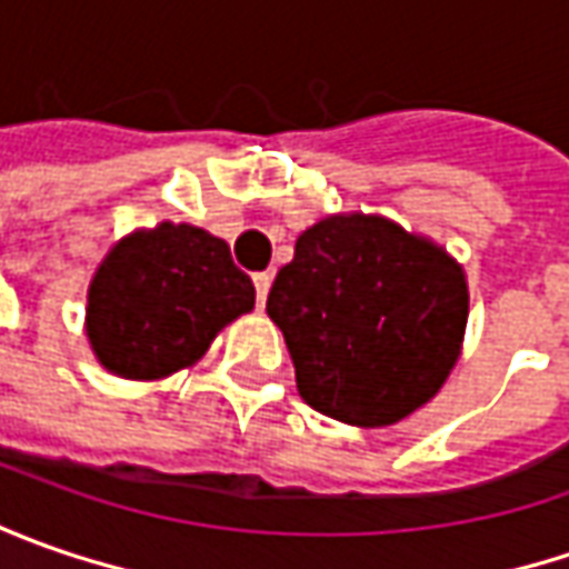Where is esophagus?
Segmentation results:
<instances>
[{
    "instance_id": "1",
    "label": "esophagus",
    "mask_w": 569,
    "mask_h": 569,
    "mask_svg": "<svg viewBox=\"0 0 569 569\" xmlns=\"http://www.w3.org/2000/svg\"><path fill=\"white\" fill-rule=\"evenodd\" d=\"M272 272H256L252 274V284H256V300L259 303H266V297H269V288H272Z\"/></svg>"
}]
</instances>
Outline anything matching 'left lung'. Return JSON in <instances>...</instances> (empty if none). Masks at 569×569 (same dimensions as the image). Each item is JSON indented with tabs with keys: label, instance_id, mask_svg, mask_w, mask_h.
<instances>
[{
	"label": "left lung",
	"instance_id": "obj_1",
	"mask_svg": "<svg viewBox=\"0 0 569 569\" xmlns=\"http://www.w3.org/2000/svg\"><path fill=\"white\" fill-rule=\"evenodd\" d=\"M266 313L291 351L300 399L355 427L430 402L469 322L462 266L380 214H329L274 274Z\"/></svg>",
	"mask_w": 569,
	"mask_h": 569
}]
</instances>
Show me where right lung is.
I'll list each match as a JSON object with an SVG mask.
<instances>
[{
    "instance_id": "add662e5",
    "label": "right lung",
    "mask_w": 569,
    "mask_h": 569,
    "mask_svg": "<svg viewBox=\"0 0 569 569\" xmlns=\"http://www.w3.org/2000/svg\"><path fill=\"white\" fill-rule=\"evenodd\" d=\"M256 288L221 237L161 221L122 237L88 288L84 332L122 380H164L192 367L214 336L250 313Z\"/></svg>"
}]
</instances>
